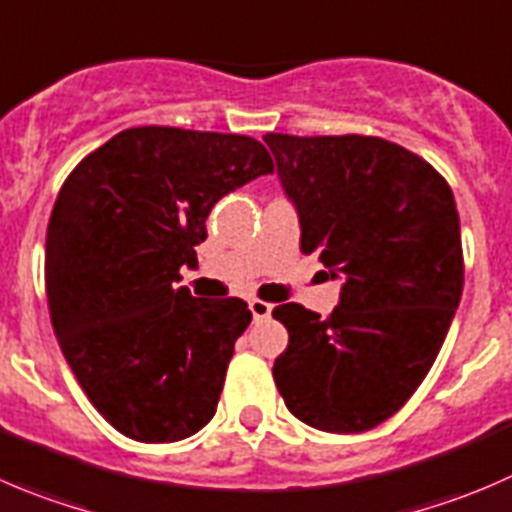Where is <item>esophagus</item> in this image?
<instances>
[{
	"label": "esophagus",
	"instance_id": "1",
	"mask_svg": "<svg viewBox=\"0 0 512 512\" xmlns=\"http://www.w3.org/2000/svg\"><path fill=\"white\" fill-rule=\"evenodd\" d=\"M249 308H251V316H254V321H263V318L271 316V311H273L271 303L261 301V298H254V301H249Z\"/></svg>",
	"mask_w": 512,
	"mask_h": 512
}]
</instances>
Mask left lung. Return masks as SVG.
Returning <instances> with one entry per match:
<instances>
[{
	"label": "left lung",
	"instance_id": "left-lung-1",
	"mask_svg": "<svg viewBox=\"0 0 512 512\" xmlns=\"http://www.w3.org/2000/svg\"><path fill=\"white\" fill-rule=\"evenodd\" d=\"M301 221V251L341 278L328 318L281 303L288 348L273 363L286 408L311 428L363 433L416 393L463 293L448 181L378 136L266 134Z\"/></svg>",
	"mask_w": 512,
	"mask_h": 512
}]
</instances>
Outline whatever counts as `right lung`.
<instances>
[{
    "label": "right lung",
    "mask_w": 512,
    "mask_h": 512,
    "mask_svg": "<svg viewBox=\"0 0 512 512\" xmlns=\"http://www.w3.org/2000/svg\"><path fill=\"white\" fill-rule=\"evenodd\" d=\"M263 174L271 154L251 136L134 126L64 181L44 251L49 316L86 398L126 438L174 443L214 418L249 303L176 281L199 263L216 201Z\"/></svg>",
    "instance_id": "obj_1"
}]
</instances>
